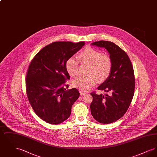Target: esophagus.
Returning a JSON list of instances; mask_svg holds the SVG:
<instances>
[{
	"label": "esophagus",
	"instance_id": "1",
	"mask_svg": "<svg viewBox=\"0 0 157 157\" xmlns=\"http://www.w3.org/2000/svg\"><path fill=\"white\" fill-rule=\"evenodd\" d=\"M79 93H80V95H83L86 94V92H84V91H82V90H81V91L79 92Z\"/></svg>",
	"mask_w": 157,
	"mask_h": 157
}]
</instances>
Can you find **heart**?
<instances>
[{
	"label": "heart",
	"instance_id": "heart-1",
	"mask_svg": "<svg viewBox=\"0 0 157 157\" xmlns=\"http://www.w3.org/2000/svg\"><path fill=\"white\" fill-rule=\"evenodd\" d=\"M78 59L81 63L89 65L87 76H81L72 81V87L88 90L94 86L97 82L103 83L111 75L112 60L108 55L103 54L100 51L93 48L86 47L78 55ZM79 62L74 57L69 58L65 63V68L68 74L75 78L79 73Z\"/></svg>",
	"mask_w": 157,
	"mask_h": 157
}]
</instances>
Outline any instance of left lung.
Segmentation results:
<instances>
[{"label": "left lung", "mask_w": 157, "mask_h": 157, "mask_svg": "<svg viewBox=\"0 0 157 157\" xmlns=\"http://www.w3.org/2000/svg\"><path fill=\"white\" fill-rule=\"evenodd\" d=\"M92 45L108 51L112 59V69L108 79L98 88L109 94L90 93L93 97L90 111L98 122L111 124L122 117L131 103L134 94V69L126 52L114 43L100 40Z\"/></svg>", "instance_id": "8db88e82"}]
</instances>
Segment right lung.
Returning <instances> with one entry per match:
<instances>
[{
  "label": "right lung",
  "mask_w": 157,
  "mask_h": 157,
  "mask_svg": "<svg viewBox=\"0 0 157 157\" xmlns=\"http://www.w3.org/2000/svg\"><path fill=\"white\" fill-rule=\"evenodd\" d=\"M84 45V42H55L30 62L26 79L27 97L34 112L49 124H59L67 120L79 97L77 89L67 90L65 82L70 76L65 63Z\"/></svg>",
  "instance_id": "add662e5"
}]
</instances>
